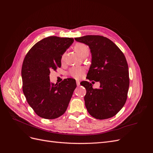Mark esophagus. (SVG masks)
Returning a JSON list of instances; mask_svg holds the SVG:
<instances>
[{"mask_svg":"<svg viewBox=\"0 0 153 153\" xmlns=\"http://www.w3.org/2000/svg\"><path fill=\"white\" fill-rule=\"evenodd\" d=\"M76 84H77V86H79V85H80V82H79V81H76Z\"/></svg>","mask_w":153,"mask_h":153,"instance_id":"34e87169","label":"esophagus"}]
</instances>
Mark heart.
Returning <instances> with one entry per match:
<instances>
[{
	"label": "heart",
	"mask_w": 153,
	"mask_h": 153,
	"mask_svg": "<svg viewBox=\"0 0 153 153\" xmlns=\"http://www.w3.org/2000/svg\"><path fill=\"white\" fill-rule=\"evenodd\" d=\"M75 50L79 53V54L82 57L85 55H88L89 53V48L84 43H77L76 45ZM65 58V54H64L62 56V61H63ZM84 72V69L82 68H74L71 70V76L76 78L79 79L81 77Z\"/></svg>",
	"instance_id": "1"
}]
</instances>
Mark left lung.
I'll list each match as a JSON object with an SVG mask.
<instances>
[{
    "mask_svg": "<svg viewBox=\"0 0 153 153\" xmlns=\"http://www.w3.org/2000/svg\"><path fill=\"white\" fill-rule=\"evenodd\" d=\"M74 39L89 47L92 61L87 76L100 84L99 89H93L87 81L81 84L86 89L84 101L88 112L99 120L115 116L125 105L130 85L128 66L123 53L113 42L102 36L87 35Z\"/></svg>",
    "mask_w": 153,
    "mask_h": 153,
    "instance_id": "1",
    "label": "left lung"
}]
</instances>
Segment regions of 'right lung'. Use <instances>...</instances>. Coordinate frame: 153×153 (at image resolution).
<instances>
[{
    "mask_svg": "<svg viewBox=\"0 0 153 153\" xmlns=\"http://www.w3.org/2000/svg\"><path fill=\"white\" fill-rule=\"evenodd\" d=\"M74 39L49 36L36 43L23 62V92L27 102L40 117L54 119L63 115L77 86L73 79L58 84L50 82V71L61 66L62 54Z\"/></svg>",
    "mask_w": 153,
    "mask_h": 153,
    "instance_id": "add662e5",
    "label": "right lung"
}]
</instances>
